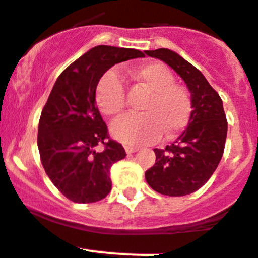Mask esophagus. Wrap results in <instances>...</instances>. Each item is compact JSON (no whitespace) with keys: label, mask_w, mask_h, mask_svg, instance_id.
<instances>
[{"label":"esophagus","mask_w":258,"mask_h":258,"mask_svg":"<svg viewBox=\"0 0 258 258\" xmlns=\"http://www.w3.org/2000/svg\"><path fill=\"white\" fill-rule=\"evenodd\" d=\"M124 149H126L127 154H132V153H135V152L139 151V148L132 147V145H124Z\"/></svg>","instance_id":"esophagus-1"}]
</instances>
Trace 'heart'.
<instances>
[{
    "instance_id": "obj_1",
    "label": "heart",
    "mask_w": 258,
    "mask_h": 258,
    "mask_svg": "<svg viewBox=\"0 0 258 258\" xmlns=\"http://www.w3.org/2000/svg\"><path fill=\"white\" fill-rule=\"evenodd\" d=\"M136 79L151 91L142 105V114H126L111 126L118 140L140 145L156 142L160 136H172L187 127L192 114L191 93L162 63H148L134 73ZM100 110L109 116L118 115L126 107V88L120 75L105 73L96 88Z\"/></svg>"
}]
</instances>
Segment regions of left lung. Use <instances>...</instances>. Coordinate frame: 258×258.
<instances>
[{
	"mask_svg": "<svg viewBox=\"0 0 258 258\" xmlns=\"http://www.w3.org/2000/svg\"><path fill=\"white\" fill-rule=\"evenodd\" d=\"M180 75L191 92L192 114L176 142L154 149L156 163L145 171L148 184L166 196L194 194L209 180L225 151L227 119L222 100L205 76L170 49L145 50Z\"/></svg>",
	"mask_w": 258,
	"mask_h": 258,
	"instance_id": "left-lung-1",
	"label": "left lung"
}]
</instances>
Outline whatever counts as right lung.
<instances>
[{"label": "right lung", "mask_w": 258, "mask_h": 258, "mask_svg": "<svg viewBox=\"0 0 258 258\" xmlns=\"http://www.w3.org/2000/svg\"><path fill=\"white\" fill-rule=\"evenodd\" d=\"M139 57L144 53L136 49H91L58 76L42 109L37 134L41 163L58 191L74 203H96L110 192V167L126 152L109 136L96 106V87L111 66ZM100 145L102 151H97Z\"/></svg>", "instance_id": "obj_1"}]
</instances>
